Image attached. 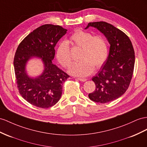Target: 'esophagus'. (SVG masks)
Wrapping results in <instances>:
<instances>
[{"label": "esophagus", "mask_w": 147, "mask_h": 147, "mask_svg": "<svg viewBox=\"0 0 147 147\" xmlns=\"http://www.w3.org/2000/svg\"><path fill=\"white\" fill-rule=\"evenodd\" d=\"M78 80L81 81H82V82H85L87 81V79H86V78H78Z\"/></svg>", "instance_id": "obj_1"}]
</instances>
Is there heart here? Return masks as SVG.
Wrapping results in <instances>:
<instances>
[{"instance_id": "heart-1", "label": "heart", "mask_w": 147, "mask_h": 147, "mask_svg": "<svg viewBox=\"0 0 147 147\" xmlns=\"http://www.w3.org/2000/svg\"><path fill=\"white\" fill-rule=\"evenodd\" d=\"M74 45L81 48L80 61L73 63L68 69L70 74L76 76H88L94 69L102 66L108 56V47L106 40L100 36H93L88 32L77 30L71 36ZM56 58L63 67L71 63V56L68 45L65 41L59 43L56 50Z\"/></svg>"}]
</instances>
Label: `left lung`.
<instances>
[{
	"label": "left lung",
	"instance_id": "8db88e82",
	"mask_svg": "<svg viewBox=\"0 0 147 147\" xmlns=\"http://www.w3.org/2000/svg\"><path fill=\"white\" fill-rule=\"evenodd\" d=\"M90 27L102 33L111 45L106 60L92 78L95 91L88 95L94 102L106 103L118 99L129 88L134 69L135 52L129 38L112 25L91 22L85 29Z\"/></svg>",
	"mask_w": 147,
	"mask_h": 147
}]
</instances>
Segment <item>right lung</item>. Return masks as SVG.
<instances>
[{
  "instance_id": "right-lung-1",
  "label": "right lung",
  "mask_w": 147,
  "mask_h": 147,
  "mask_svg": "<svg viewBox=\"0 0 147 147\" xmlns=\"http://www.w3.org/2000/svg\"><path fill=\"white\" fill-rule=\"evenodd\" d=\"M67 30L61 26H40L26 36L18 45L13 66L18 91L28 102L40 108L53 106L61 98L63 84L69 76L53 63L55 47ZM40 59L43 72L39 76H29L26 66L30 60Z\"/></svg>"
}]
</instances>
